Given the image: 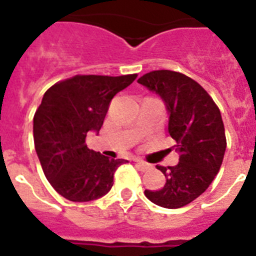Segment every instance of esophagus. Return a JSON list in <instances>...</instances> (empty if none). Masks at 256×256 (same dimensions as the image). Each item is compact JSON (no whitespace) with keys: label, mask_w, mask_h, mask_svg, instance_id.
<instances>
[{"label":"esophagus","mask_w":256,"mask_h":256,"mask_svg":"<svg viewBox=\"0 0 256 256\" xmlns=\"http://www.w3.org/2000/svg\"><path fill=\"white\" fill-rule=\"evenodd\" d=\"M136 164L138 165V168L141 169V170H148V168H150V164H148V162H144V160L141 159H134Z\"/></svg>","instance_id":"esophagus-1"}]
</instances>
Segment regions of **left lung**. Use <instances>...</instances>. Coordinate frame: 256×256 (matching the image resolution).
<instances>
[{
    "mask_svg": "<svg viewBox=\"0 0 256 256\" xmlns=\"http://www.w3.org/2000/svg\"><path fill=\"white\" fill-rule=\"evenodd\" d=\"M138 83L164 102L168 132L180 154L177 165L158 166L166 178L164 187L144 195L159 206L178 209L204 194L218 174L227 148L224 124L212 97L184 74L155 70Z\"/></svg>",
    "mask_w": 256,
    "mask_h": 256,
    "instance_id": "1",
    "label": "left lung"
}]
</instances>
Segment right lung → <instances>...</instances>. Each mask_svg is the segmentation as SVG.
I'll list each match as a JSON object with an SVG mask.
<instances>
[{
    "instance_id": "right-lung-1",
    "label": "right lung",
    "mask_w": 256,
    "mask_h": 256,
    "mask_svg": "<svg viewBox=\"0 0 256 256\" xmlns=\"http://www.w3.org/2000/svg\"><path fill=\"white\" fill-rule=\"evenodd\" d=\"M137 74L76 76L47 90L33 119L34 148L44 173L62 198L76 202L97 200L114 184L124 159H110L86 144L101 130L112 97Z\"/></svg>"
}]
</instances>
